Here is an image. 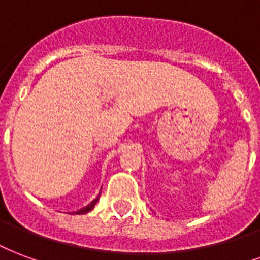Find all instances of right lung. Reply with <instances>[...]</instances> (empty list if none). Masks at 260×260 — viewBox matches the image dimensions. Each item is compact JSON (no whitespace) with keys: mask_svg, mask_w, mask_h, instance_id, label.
I'll use <instances>...</instances> for the list:
<instances>
[{"mask_svg":"<svg viewBox=\"0 0 260 260\" xmlns=\"http://www.w3.org/2000/svg\"><path fill=\"white\" fill-rule=\"evenodd\" d=\"M95 203H97V200H93V202H91L90 204H89V206L83 207V208H81V210L75 212V214H86V212L91 211V210H93V207L95 206Z\"/></svg>","mask_w":260,"mask_h":260,"instance_id":"1","label":"right lung"}]
</instances>
